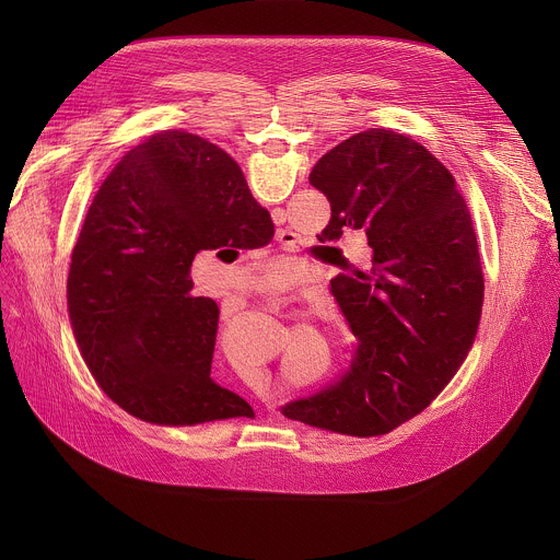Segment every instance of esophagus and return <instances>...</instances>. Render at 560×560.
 Returning <instances> with one entry per match:
<instances>
[{"label": "esophagus", "mask_w": 560, "mask_h": 560, "mask_svg": "<svg viewBox=\"0 0 560 560\" xmlns=\"http://www.w3.org/2000/svg\"><path fill=\"white\" fill-rule=\"evenodd\" d=\"M290 238H294V234H292V232H288V230H279V232H277V242H281V244H290Z\"/></svg>", "instance_id": "1"}]
</instances>
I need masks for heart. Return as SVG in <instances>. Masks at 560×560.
Here are the masks:
<instances>
[{"label":"heart","instance_id":"b5f03b06","mask_svg":"<svg viewBox=\"0 0 560 560\" xmlns=\"http://www.w3.org/2000/svg\"><path fill=\"white\" fill-rule=\"evenodd\" d=\"M264 283H266V290H268V292L279 294V292H285V290L294 283V275L288 272V270H283V268H279V266H270V268L266 270Z\"/></svg>","mask_w":560,"mask_h":560}]
</instances>
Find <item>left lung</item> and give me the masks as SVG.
<instances>
[{"mask_svg": "<svg viewBox=\"0 0 560 560\" xmlns=\"http://www.w3.org/2000/svg\"><path fill=\"white\" fill-rule=\"evenodd\" d=\"M310 184L330 201L324 238L363 230L372 257L363 268L346 259L330 281L357 337L350 370L281 412L339 434H387L434 401L474 343L486 285L471 217L439 159L385 128L328 150Z\"/></svg>", "mask_w": 560, "mask_h": 560, "instance_id": "8db88e82", "label": "left lung"}]
</instances>
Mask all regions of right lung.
Listing matches in <instances>:
<instances>
[{"label": "right lung", "instance_id": "add662e5", "mask_svg": "<svg viewBox=\"0 0 560 560\" xmlns=\"http://www.w3.org/2000/svg\"><path fill=\"white\" fill-rule=\"evenodd\" d=\"M272 236L219 145L164 130L126 152L89 208L66 283L77 346L121 410L156 425L253 415L210 376L219 307L192 294L190 266L201 250Z\"/></svg>", "mask_w": 560, "mask_h": 560}]
</instances>
